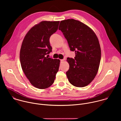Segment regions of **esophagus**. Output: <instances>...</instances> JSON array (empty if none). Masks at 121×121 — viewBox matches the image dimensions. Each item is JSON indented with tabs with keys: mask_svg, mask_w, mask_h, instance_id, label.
<instances>
[{
	"mask_svg": "<svg viewBox=\"0 0 121 121\" xmlns=\"http://www.w3.org/2000/svg\"><path fill=\"white\" fill-rule=\"evenodd\" d=\"M64 60L63 59H61V60H60V62H61V63H63V62H64Z\"/></svg>",
	"mask_w": 121,
	"mask_h": 121,
	"instance_id": "obj_1",
	"label": "esophagus"
}]
</instances>
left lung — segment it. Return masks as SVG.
Listing matches in <instances>:
<instances>
[{"label":"left lung","instance_id":"obj_1","mask_svg":"<svg viewBox=\"0 0 121 121\" xmlns=\"http://www.w3.org/2000/svg\"><path fill=\"white\" fill-rule=\"evenodd\" d=\"M59 30L76 54L75 59L67 58L69 65L67 78L75 87H85L94 79L99 69L101 58L99 40L91 28L74 19L61 21Z\"/></svg>","mask_w":121,"mask_h":121}]
</instances>
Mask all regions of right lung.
<instances>
[{"label": "right lung", "mask_w": 121, "mask_h": 121, "mask_svg": "<svg viewBox=\"0 0 121 121\" xmlns=\"http://www.w3.org/2000/svg\"><path fill=\"white\" fill-rule=\"evenodd\" d=\"M59 21H43L27 33L20 54L22 70L31 84L39 89L52 85L59 70L60 61L46 55L52 52L49 39L56 32Z\"/></svg>", "instance_id": "add662e5"}]
</instances>
